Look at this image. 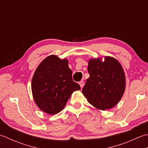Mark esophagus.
Instances as JSON below:
<instances>
[{
    "mask_svg": "<svg viewBox=\"0 0 148 148\" xmlns=\"http://www.w3.org/2000/svg\"><path fill=\"white\" fill-rule=\"evenodd\" d=\"M79 85H80V86H81V88H83V86H84V81H79Z\"/></svg>",
    "mask_w": 148,
    "mask_h": 148,
    "instance_id": "1",
    "label": "esophagus"
}]
</instances>
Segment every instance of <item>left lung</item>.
Returning a JSON list of instances; mask_svg holds the SVG:
<instances>
[{
  "label": "left lung",
  "mask_w": 148,
  "mask_h": 148,
  "mask_svg": "<svg viewBox=\"0 0 148 148\" xmlns=\"http://www.w3.org/2000/svg\"><path fill=\"white\" fill-rule=\"evenodd\" d=\"M90 74L82 93L91 105L105 111L119 102L125 90V76L121 65L111 56L90 59Z\"/></svg>",
  "instance_id": "8db88e82"
}]
</instances>
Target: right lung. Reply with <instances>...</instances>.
<instances>
[{"label":"right lung","mask_w":148,"mask_h":148,"mask_svg":"<svg viewBox=\"0 0 148 148\" xmlns=\"http://www.w3.org/2000/svg\"><path fill=\"white\" fill-rule=\"evenodd\" d=\"M67 59L50 55L34 72L32 92L37 107L47 114H55L65 108L67 100L80 86L72 80Z\"/></svg>","instance_id":"add662e5"}]
</instances>
